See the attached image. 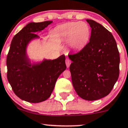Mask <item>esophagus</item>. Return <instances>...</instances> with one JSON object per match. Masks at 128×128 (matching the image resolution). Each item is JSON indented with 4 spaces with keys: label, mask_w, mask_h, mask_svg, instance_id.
Segmentation results:
<instances>
[{
    "label": "esophagus",
    "mask_w": 128,
    "mask_h": 128,
    "mask_svg": "<svg viewBox=\"0 0 128 128\" xmlns=\"http://www.w3.org/2000/svg\"><path fill=\"white\" fill-rule=\"evenodd\" d=\"M66 66H67V68H68L69 66H70L71 64V60L70 59H68V58H66Z\"/></svg>",
    "instance_id": "esophagus-1"
}]
</instances>
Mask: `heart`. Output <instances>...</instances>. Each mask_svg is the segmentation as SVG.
<instances>
[{"mask_svg": "<svg viewBox=\"0 0 128 128\" xmlns=\"http://www.w3.org/2000/svg\"><path fill=\"white\" fill-rule=\"evenodd\" d=\"M55 34L63 39L69 40L73 49H80L88 42L90 38V28L87 23L71 22L58 26L55 29Z\"/></svg>", "mask_w": 128, "mask_h": 128, "instance_id": "b5f03b06", "label": "heart"}]
</instances>
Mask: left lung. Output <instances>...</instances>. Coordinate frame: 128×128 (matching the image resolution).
<instances>
[{
    "instance_id": "obj_1",
    "label": "left lung",
    "mask_w": 128,
    "mask_h": 128,
    "mask_svg": "<svg viewBox=\"0 0 128 128\" xmlns=\"http://www.w3.org/2000/svg\"><path fill=\"white\" fill-rule=\"evenodd\" d=\"M91 28L89 42L74 54H68L73 87L88 101L108 95L119 76V52L112 34L101 24L86 20Z\"/></svg>"
}]
</instances>
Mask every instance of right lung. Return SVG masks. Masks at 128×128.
<instances>
[{"label": "right lung", "mask_w": 128, "mask_h": 128, "mask_svg": "<svg viewBox=\"0 0 128 128\" xmlns=\"http://www.w3.org/2000/svg\"><path fill=\"white\" fill-rule=\"evenodd\" d=\"M52 22L28 23L15 35L10 44L6 58L8 80L15 95L27 102H40L49 98L58 78L66 69L64 55L33 64L26 55L28 43L39 38L34 33Z\"/></svg>", "instance_id": "add662e5"}]
</instances>
